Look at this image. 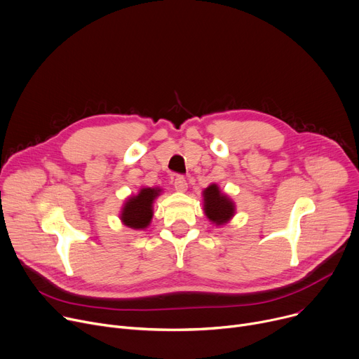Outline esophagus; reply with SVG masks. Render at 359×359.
<instances>
[{"instance_id": "esophagus-1", "label": "esophagus", "mask_w": 359, "mask_h": 359, "mask_svg": "<svg viewBox=\"0 0 359 359\" xmlns=\"http://www.w3.org/2000/svg\"><path fill=\"white\" fill-rule=\"evenodd\" d=\"M174 187H175L177 191L184 192V191H187V188H188V182H187V180H185L182 175H178V177H175V180H174Z\"/></svg>"}]
</instances>
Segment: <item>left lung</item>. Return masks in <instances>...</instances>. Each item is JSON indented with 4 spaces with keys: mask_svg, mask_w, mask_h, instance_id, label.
Wrapping results in <instances>:
<instances>
[{
    "mask_svg": "<svg viewBox=\"0 0 359 359\" xmlns=\"http://www.w3.org/2000/svg\"><path fill=\"white\" fill-rule=\"evenodd\" d=\"M204 211L207 217L217 226L227 223L234 214V204L231 200L219 192L215 184L204 191Z\"/></svg>",
    "mask_w": 359,
    "mask_h": 359,
    "instance_id": "obj_1",
    "label": "left lung"
}]
</instances>
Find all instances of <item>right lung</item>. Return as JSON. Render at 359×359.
Returning <instances> with one entry per match:
<instances>
[{"label":"right lung","instance_id":"add662e5","mask_svg":"<svg viewBox=\"0 0 359 359\" xmlns=\"http://www.w3.org/2000/svg\"><path fill=\"white\" fill-rule=\"evenodd\" d=\"M158 188H142L136 197H130L122 211V222L130 229H145L152 218V203L159 196Z\"/></svg>","mask_w":359,"mask_h":359}]
</instances>
